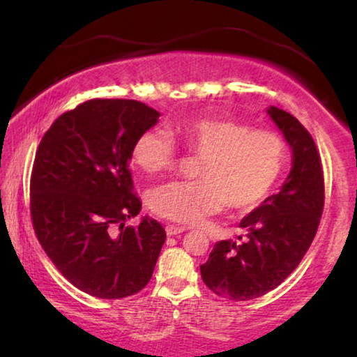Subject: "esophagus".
I'll return each instance as SVG.
<instances>
[{
	"mask_svg": "<svg viewBox=\"0 0 357 357\" xmlns=\"http://www.w3.org/2000/svg\"><path fill=\"white\" fill-rule=\"evenodd\" d=\"M167 236H178V234H183L188 231V227H182V226H167Z\"/></svg>",
	"mask_w": 357,
	"mask_h": 357,
	"instance_id": "esophagus-1",
	"label": "esophagus"
}]
</instances>
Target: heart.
I'll use <instances>...</instances> for the list:
<instances>
[{
  "label": "heart",
  "mask_w": 357,
  "mask_h": 357,
  "mask_svg": "<svg viewBox=\"0 0 357 357\" xmlns=\"http://www.w3.org/2000/svg\"><path fill=\"white\" fill-rule=\"evenodd\" d=\"M174 133L202 159L199 178L165 183L151 195V209L169 221L198 226L226 204L237 211L255 208L284 172L287 146L275 131L234 120L195 119L175 126ZM131 160L143 172L162 174L175 167L177 153L164 131L146 130L133 143Z\"/></svg>",
  "instance_id": "heart-1"
}]
</instances>
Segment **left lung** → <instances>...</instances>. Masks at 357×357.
<instances>
[{
	"instance_id": "1",
	"label": "left lung",
	"mask_w": 357,
	"mask_h": 357,
	"mask_svg": "<svg viewBox=\"0 0 357 357\" xmlns=\"http://www.w3.org/2000/svg\"><path fill=\"white\" fill-rule=\"evenodd\" d=\"M268 114L292 149L289 177L242 219L243 234L214 243L199 266L204 284L229 301L257 299L280 286L309 250L324 213V169L314 138L286 110L270 107Z\"/></svg>"
}]
</instances>
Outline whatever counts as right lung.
<instances>
[{
	"mask_svg": "<svg viewBox=\"0 0 357 357\" xmlns=\"http://www.w3.org/2000/svg\"><path fill=\"white\" fill-rule=\"evenodd\" d=\"M159 112L130 99H91L53 121L31 175L36 236L58 271L100 299L133 296L148 284L165 242L155 219L126 226L141 199L130 172L136 138Z\"/></svg>",
	"mask_w": 357,
	"mask_h": 357,
	"instance_id": "1",
	"label": "right lung"
}]
</instances>
